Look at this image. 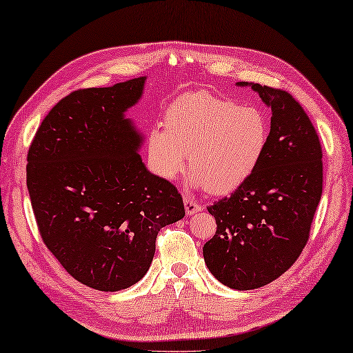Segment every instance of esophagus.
I'll use <instances>...</instances> for the list:
<instances>
[{"label": "esophagus", "instance_id": "34e87169", "mask_svg": "<svg viewBox=\"0 0 353 353\" xmlns=\"http://www.w3.org/2000/svg\"><path fill=\"white\" fill-rule=\"evenodd\" d=\"M184 208H185L187 216H190V214L203 210V207H201V204H198L196 201L192 199L190 196H184Z\"/></svg>", "mask_w": 353, "mask_h": 353}]
</instances>
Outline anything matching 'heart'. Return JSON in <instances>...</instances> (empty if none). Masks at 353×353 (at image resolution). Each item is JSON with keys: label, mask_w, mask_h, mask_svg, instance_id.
I'll list each match as a JSON object with an SVG mask.
<instances>
[{"label": "heart", "mask_w": 353, "mask_h": 353, "mask_svg": "<svg viewBox=\"0 0 353 353\" xmlns=\"http://www.w3.org/2000/svg\"><path fill=\"white\" fill-rule=\"evenodd\" d=\"M168 131L152 129L148 137L150 166L164 179H175L187 166L190 184L227 195L245 184L268 146L270 123L253 105L208 92H190L169 108Z\"/></svg>", "instance_id": "b5f03b06"}]
</instances>
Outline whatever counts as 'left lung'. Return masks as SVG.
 <instances>
[{
    "label": "left lung",
    "mask_w": 353,
    "mask_h": 353,
    "mask_svg": "<svg viewBox=\"0 0 353 353\" xmlns=\"http://www.w3.org/2000/svg\"><path fill=\"white\" fill-rule=\"evenodd\" d=\"M250 85L271 108L268 146L248 181L207 207L216 233L203 248L222 285L248 291L268 285L297 261L321 199V145L303 108L290 92Z\"/></svg>",
    "instance_id": "left-lung-1"
}]
</instances>
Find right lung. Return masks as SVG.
<instances>
[{"label": "right lung", "mask_w": 353, "mask_h": 353, "mask_svg": "<svg viewBox=\"0 0 353 353\" xmlns=\"http://www.w3.org/2000/svg\"><path fill=\"white\" fill-rule=\"evenodd\" d=\"M145 81L73 91L42 120L27 154L42 241L68 274L99 291L143 279L158 232L185 214L176 187L146 169L143 135L125 117Z\"/></svg>", "instance_id": "add662e5"}]
</instances>
